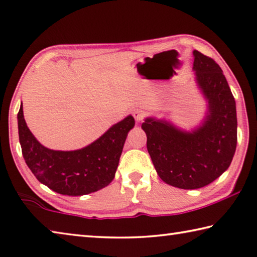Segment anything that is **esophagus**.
Instances as JSON below:
<instances>
[{
    "label": "esophagus",
    "instance_id": "obj_1",
    "mask_svg": "<svg viewBox=\"0 0 257 257\" xmlns=\"http://www.w3.org/2000/svg\"><path fill=\"white\" fill-rule=\"evenodd\" d=\"M133 114L135 116V119H136V121H138V122H141V121H143L145 119V116H146V112H145V111L142 109H135Z\"/></svg>",
    "mask_w": 257,
    "mask_h": 257
}]
</instances>
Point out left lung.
Instances as JSON below:
<instances>
[{
  "label": "left lung",
  "instance_id": "left-lung-1",
  "mask_svg": "<svg viewBox=\"0 0 257 257\" xmlns=\"http://www.w3.org/2000/svg\"><path fill=\"white\" fill-rule=\"evenodd\" d=\"M198 85L208 100V114L193 132L164 120L147 118L142 128L158 176L185 190L203 188L218 179L234 157L237 145L236 102L221 68L212 58L193 51Z\"/></svg>",
  "mask_w": 257,
  "mask_h": 257
}]
</instances>
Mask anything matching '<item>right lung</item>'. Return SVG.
Listing matches in <instances>:
<instances>
[{
  "label": "right lung",
  "instance_id": "1",
  "mask_svg": "<svg viewBox=\"0 0 257 257\" xmlns=\"http://www.w3.org/2000/svg\"><path fill=\"white\" fill-rule=\"evenodd\" d=\"M134 125L135 119L128 115L86 147L53 151L43 146L27 127L22 103L18 113L19 141L28 167L40 183L64 195H84L109 185Z\"/></svg>",
  "mask_w": 257,
  "mask_h": 257
}]
</instances>
